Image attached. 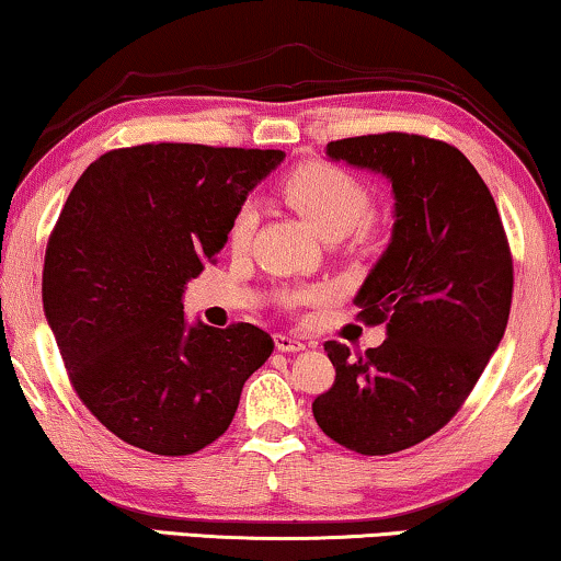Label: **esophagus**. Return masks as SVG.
<instances>
[{"instance_id": "1", "label": "esophagus", "mask_w": 561, "mask_h": 561, "mask_svg": "<svg viewBox=\"0 0 561 561\" xmlns=\"http://www.w3.org/2000/svg\"><path fill=\"white\" fill-rule=\"evenodd\" d=\"M274 345H277V351H282V353H299V351H305V343L302 341H297V337H291V335H274Z\"/></svg>"}]
</instances>
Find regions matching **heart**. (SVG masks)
I'll return each instance as SVG.
<instances>
[{
  "mask_svg": "<svg viewBox=\"0 0 561 561\" xmlns=\"http://www.w3.org/2000/svg\"><path fill=\"white\" fill-rule=\"evenodd\" d=\"M282 193L302 213L322 239H343L360 228L374 213L368 187L353 178L351 172L330 162H305L282 180ZM256 226L254 205H241L228 228V243L243 249L251 241ZM322 289L291 291L287 302H318Z\"/></svg>",
  "mask_w": 561,
  "mask_h": 561,
  "instance_id": "1",
  "label": "heart"
}]
</instances>
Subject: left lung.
Masks as SVG:
<instances>
[{"label":"left lung","mask_w":561,"mask_h":561,"mask_svg":"<svg viewBox=\"0 0 561 561\" xmlns=\"http://www.w3.org/2000/svg\"><path fill=\"white\" fill-rule=\"evenodd\" d=\"M328 157L391 183L393 228L353 302L386 341L353 358L328 341L335 383L312 401L320 430L360 455L420 445L457 414L499 348L514 262L499 208L468 157L420 134H368Z\"/></svg>","instance_id":"obj_1"}]
</instances>
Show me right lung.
Here are the masks:
<instances>
[{
	"label": "right lung",
	"instance_id": "obj_1",
	"mask_svg": "<svg viewBox=\"0 0 561 561\" xmlns=\"http://www.w3.org/2000/svg\"><path fill=\"white\" fill-rule=\"evenodd\" d=\"M282 149L139 145L91 162L45 251L43 307L70 383L126 445L193 455L218 439L274 341L185 320V284L228 241Z\"/></svg>",
	"mask_w": 561,
	"mask_h": 561
}]
</instances>
